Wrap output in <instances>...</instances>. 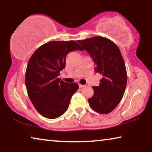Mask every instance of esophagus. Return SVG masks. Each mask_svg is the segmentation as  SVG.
I'll list each match as a JSON object with an SVG mask.
<instances>
[{
    "label": "esophagus",
    "instance_id": "34e87169",
    "mask_svg": "<svg viewBox=\"0 0 152 152\" xmlns=\"http://www.w3.org/2000/svg\"><path fill=\"white\" fill-rule=\"evenodd\" d=\"M79 87L80 88H82V87H85V85H81V84H79Z\"/></svg>",
    "mask_w": 152,
    "mask_h": 152
}]
</instances>
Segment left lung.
Returning <instances> with one entry per match:
<instances>
[{
    "label": "left lung",
    "instance_id": "1",
    "mask_svg": "<svg viewBox=\"0 0 152 152\" xmlns=\"http://www.w3.org/2000/svg\"><path fill=\"white\" fill-rule=\"evenodd\" d=\"M78 42L94 60L96 72L102 76L98 87H93L94 94L88 99L93 110L100 114L112 112L123 98L127 84L125 63L120 50L111 40L94 37Z\"/></svg>",
    "mask_w": 152,
    "mask_h": 152
}]
</instances>
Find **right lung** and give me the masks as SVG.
Here are the masks:
<instances>
[{
	"mask_svg": "<svg viewBox=\"0 0 152 152\" xmlns=\"http://www.w3.org/2000/svg\"><path fill=\"white\" fill-rule=\"evenodd\" d=\"M83 50L75 41H52L34 52L27 65L25 85L29 99L42 116L56 119L68 108L72 96L79 88L58 78L65 68L69 52Z\"/></svg>",
	"mask_w": 152,
	"mask_h": 152,
	"instance_id": "right-lung-1",
	"label": "right lung"
}]
</instances>
